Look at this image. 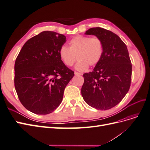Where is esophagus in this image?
Wrapping results in <instances>:
<instances>
[{
	"instance_id": "34e87169",
	"label": "esophagus",
	"mask_w": 150,
	"mask_h": 150,
	"mask_svg": "<svg viewBox=\"0 0 150 150\" xmlns=\"http://www.w3.org/2000/svg\"><path fill=\"white\" fill-rule=\"evenodd\" d=\"M74 74H75V75H78V76H81V75H82V74L79 73V72H74Z\"/></svg>"
}]
</instances>
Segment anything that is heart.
<instances>
[{
  "mask_svg": "<svg viewBox=\"0 0 150 150\" xmlns=\"http://www.w3.org/2000/svg\"><path fill=\"white\" fill-rule=\"evenodd\" d=\"M69 47L62 46L59 51L62 62L68 67L74 64L76 57L79 60L75 66L81 72L88 69L89 66H94L100 61L103 53L102 40L98 38L78 35L72 38Z\"/></svg>",
  "mask_w": 150,
  "mask_h": 150,
  "instance_id": "b5f03b06",
  "label": "heart"
}]
</instances>
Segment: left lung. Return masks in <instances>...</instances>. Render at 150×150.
Segmentation results:
<instances>
[{"instance_id": "8db88e82", "label": "left lung", "mask_w": 150, "mask_h": 150, "mask_svg": "<svg viewBox=\"0 0 150 150\" xmlns=\"http://www.w3.org/2000/svg\"><path fill=\"white\" fill-rule=\"evenodd\" d=\"M86 35H94L103 44L100 61L92 72L83 74L81 94L88 105L107 110L120 103L130 88L132 65L128 49L118 35L101 28H91Z\"/></svg>"}]
</instances>
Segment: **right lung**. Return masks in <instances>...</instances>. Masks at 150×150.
Returning a JSON list of instances; mask_svg holds the SVG:
<instances>
[{
  "mask_svg": "<svg viewBox=\"0 0 150 150\" xmlns=\"http://www.w3.org/2000/svg\"><path fill=\"white\" fill-rule=\"evenodd\" d=\"M66 36L43 31L22 47L15 62L14 85L21 103L37 115H47L60 105L74 72L62 62L59 51Z\"/></svg>",
  "mask_w": 150,
  "mask_h": 150,
  "instance_id": "right-lung-1",
  "label": "right lung"
}]
</instances>
